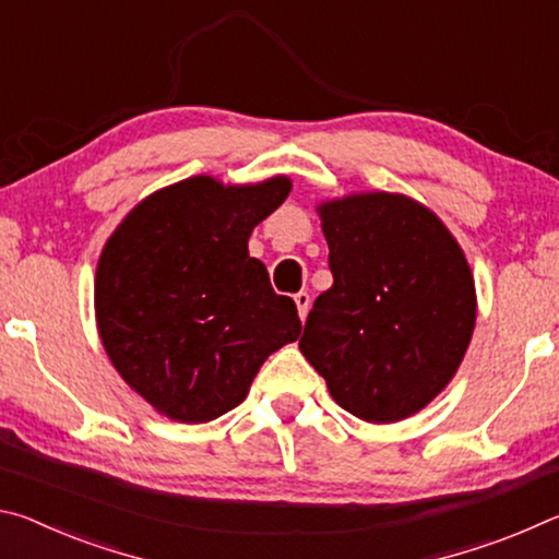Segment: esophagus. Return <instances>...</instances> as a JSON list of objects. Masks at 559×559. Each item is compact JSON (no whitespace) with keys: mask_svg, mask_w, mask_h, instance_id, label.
Listing matches in <instances>:
<instances>
[{"mask_svg":"<svg viewBox=\"0 0 559 559\" xmlns=\"http://www.w3.org/2000/svg\"><path fill=\"white\" fill-rule=\"evenodd\" d=\"M293 300H296V306H298V316H300V320H306L308 310H310V296H308L306 290H300V293H296V296H293Z\"/></svg>","mask_w":559,"mask_h":559,"instance_id":"34e87169","label":"esophagus"}]
</instances>
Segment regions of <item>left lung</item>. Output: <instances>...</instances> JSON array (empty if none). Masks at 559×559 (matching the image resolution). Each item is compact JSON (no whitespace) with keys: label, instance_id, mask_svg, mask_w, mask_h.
<instances>
[{"label":"left lung","instance_id":"left-lung-1","mask_svg":"<svg viewBox=\"0 0 559 559\" xmlns=\"http://www.w3.org/2000/svg\"><path fill=\"white\" fill-rule=\"evenodd\" d=\"M318 214L333 286L308 313L300 353L357 419H406L451 382L468 349V261L439 216L404 194H349Z\"/></svg>","mask_w":559,"mask_h":559}]
</instances>
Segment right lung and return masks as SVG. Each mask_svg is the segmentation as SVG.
Masks as SVG:
<instances>
[{"instance_id": "add662e5", "label": "right lung", "mask_w": 559, "mask_h": 559, "mask_svg": "<svg viewBox=\"0 0 559 559\" xmlns=\"http://www.w3.org/2000/svg\"><path fill=\"white\" fill-rule=\"evenodd\" d=\"M288 177H189L140 202L106 243L96 323L110 362L159 414L204 424L239 406L271 353L300 335L296 302L249 257Z\"/></svg>"}]
</instances>
